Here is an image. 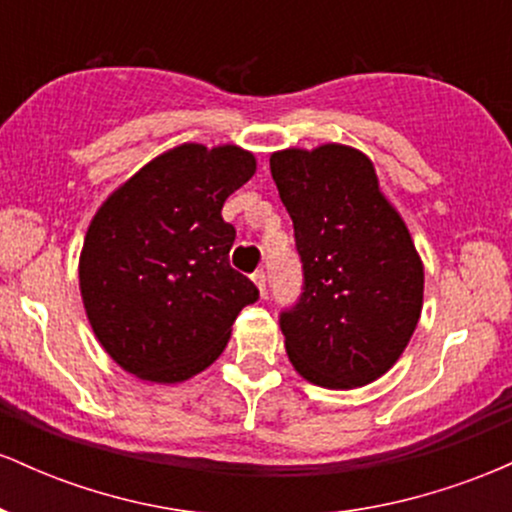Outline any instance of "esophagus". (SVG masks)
Listing matches in <instances>:
<instances>
[{
  "mask_svg": "<svg viewBox=\"0 0 512 512\" xmlns=\"http://www.w3.org/2000/svg\"><path fill=\"white\" fill-rule=\"evenodd\" d=\"M252 281H255V286L264 296V291H267V274H264V269H257V272L252 274Z\"/></svg>",
  "mask_w": 512,
  "mask_h": 512,
  "instance_id": "obj_1",
  "label": "esophagus"
}]
</instances>
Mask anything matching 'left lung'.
<instances>
[{
	"instance_id": "left-lung-1",
	"label": "left lung",
	"mask_w": 512,
	"mask_h": 512,
	"mask_svg": "<svg viewBox=\"0 0 512 512\" xmlns=\"http://www.w3.org/2000/svg\"><path fill=\"white\" fill-rule=\"evenodd\" d=\"M269 168L303 264V293L279 315L286 354L315 385L373 383L402 356L424 303L407 226L361 151L286 149Z\"/></svg>"
}]
</instances>
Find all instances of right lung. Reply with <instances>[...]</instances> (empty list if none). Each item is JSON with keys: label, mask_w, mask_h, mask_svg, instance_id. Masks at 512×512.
Returning <instances> with one entry per match:
<instances>
[{"label": "right lung", "mask_w": 512, "mask_h": 512, "mask_svg": "<svg viewBox=\"0 0 512 512\" xmlns=\"http://www.w3.org/2000/svg\"><path fill=\"white\" fill-rule=\"evenodd\" d=\"M252 175L255 156L238 146L182 144L146 163L93 216L81 298L98 342L129 373L154 383L192 378L260 298L228 262L236 228L221 216Z\"/></svg>", "instance_id": "right-lung-1"}]
</instances>
